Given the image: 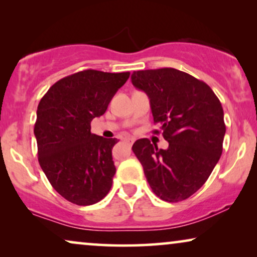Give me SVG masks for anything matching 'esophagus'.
Segmentation results:
<instances>
[{"instance_id":"1","label":"esophagus","mask_w":257,"mask_h":257,"mask_svg":"<svg viewBox=\"0 0 257 257\" xmlns=\"http://www.w3.org/2000/svg\"><path fill=\"white\" fill-rule=\"evenodd\" d=\"M124 142H125L126 144H127L128 146H131L132 144H133V142H135V140H133L132 138H125V139H124Z\"/></svg>"}]
</instances>
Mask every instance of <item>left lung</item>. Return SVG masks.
Segmentation results:
<instances>
[{"instance_id":"1","label":"left lung","mask_w":257,"mask_h":257,"mask_svg":"<svg viewBox=\"0 0 257 257\" xmlns=\"http://www.w3.org/2000/svg\"><path fill=\"white\" fill-rule=\"evenodd\" d=\"M132 84L150 98L154 124H161L168 149L147 138L132 151L158 198L179 202L202 187L222 154L226 125L216 94L202 80L173 68L140 70ZM154 133H159L154 130Z\"/></svg>"}]
</instances>
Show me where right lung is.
I'll return each mask as SVG.
<instances>
[{
  "label": "right lung",
  "instance_id": "right-lung-1",
  "mask_svg": "<svg viewBox=\"0 0 257 257\" xmlns=\"http://www.w3.org/2000/svg\"><path fill=\"white\" fill-rule=\"evenodd\" d=\"M130 72L83 70L56 82L42 97L34 133L38 163L55 191L68 201L90 206L110 192L115 174V138L91 133Z\"/></svg>",
  "mask_w": 257,
  "mask_h": 257
}]
</instances>
